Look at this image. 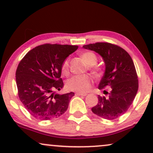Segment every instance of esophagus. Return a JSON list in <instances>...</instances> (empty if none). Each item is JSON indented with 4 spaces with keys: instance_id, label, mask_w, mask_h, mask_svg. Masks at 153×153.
<instances>
[{
    "instance_id": "esophagus-1",
    "label": "esophagus",
    "mask_w": 153,
    "mask_h": 153,
    "mask_svg": "<svg viewBox=\"0 0 153 153\" xmlns=\"http://www.w3.org/2000/svg\"><path fill=\"white\" fill-rule=\"evenodd\" d=\"M76 95L78 96H85L86 93H76Z\"/></svg>"
}]
</instances>
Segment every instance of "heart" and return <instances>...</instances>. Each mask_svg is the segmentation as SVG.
I'll return each instance as SVG.
<instances>
[{"label": "heart", "mask_w": 153, "mask_h": 153, "mask_svg": "<svg viewBox=\"0 0 153 153\" xmlns=\"http://www.w3.org/2000/svg\"><path fill=\"white\" fill-rule=\"evenodd\" d=\"M81 57L85 60L90 66L96 76H99L101 74V69L95 65L97 62V56L92 51H84L81 53ZM69 59L66 58L62 62L61 70L62 74H68L69 73ZM93 83L91 77L88 75H76L68 79L66 82V88L69 91L78 92V93H86L91 89Z\"/></svg>", "instance_id": "obj_1"}]
</instances>
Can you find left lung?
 Wrapping results in <instances>:
<instances>
[{"label":"left lung","mask_w":153,"mask_h":153,"mask_svg":"<svg viewBox=\"0 0 153 153\" xmlns=\"http://www.w3.org/2000/svg\"><path fill=\"white\" fill-rule=\"evenodd\" d=\"M83 47L99 53L105 63V72L101 79L100 90L110 87L108 97L98 95V103L92 111L106 120H114L128 110L138 88L137 71L129 54L119 46L108 42H97Z\"/></svg>","instance_id":"8db88e82"}]
</instances>
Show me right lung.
<instances>
[{"mask_svg": "<svg viewBox=\"0 0 153 153\" xmlns=\"http://www.w3.org/2000/svg\"><path fill=\"white\" fill-rule=\"evenodd\" d=\"M78 46L45 44L27 53L18 65L16 82L20 101L39 120H48L64 114L74 93L59 95L63 87L61 66Z\"/></svg>", "mask_w": 153, "mask_h": 153, "instance_id": "obj_1", "label": "right lung"}]
</instances>
